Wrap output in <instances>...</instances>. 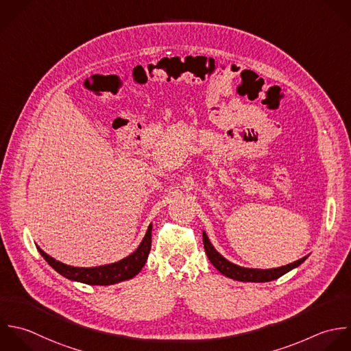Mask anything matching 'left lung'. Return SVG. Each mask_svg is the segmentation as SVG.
Listing matches in <instances>:
<instances>
[{
  "label": "left lung",
  "mask_w": 351,
  "mask_h": 351,
  "mask_svg": "<svg viewBox=\"0 0 351 351\" xmlns=\"http://www.w3.org/2000/svg\"><path fill=\"white\" fill-rule=\"evenodd\" d=\"M202 238H204V247L205 252L208 254V258L210 260V263L213 264V267L223 274L224 276L238 280V282H252V283H265V282H272L279 279L280 276H283L285 274L290 272L291 269L300 267L309 256L294 261L291 264L279 267V268H272V269H254V268H243L239 267L231 261H228L227 258H224L210 243L206 232H202Z\"/></svg>",
  "instance_id": "8db88e82"
}]
</instances>
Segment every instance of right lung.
<instances>
[{
  "mask_svg": "<svg viewBox=\"0 0 351 351\" xmlns=\"http://www.w3.org/2000/svg\"><path fill=\"white\" fill-rule=\"evenodd\" d=\"M152 247V226H149L146 235L143 237L142 242L139 243L138 249L131 253L128 257L108 265H99V267H93V268H79V267H71L66 264H62L49 254H46L39 246H36L38 252L40 256L46 260V263L61 276L72 280V282H79L84 285H91V286H110L116 285L128 279H132L136 276L150 253Z\"/></svg>",
  "mask_w": 351,
  "mask_h": 351,
  "instance_id": "1",
  "label": "right lung"
}]
</instances>
